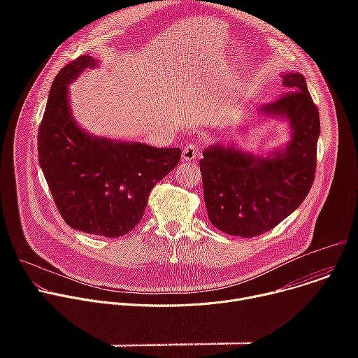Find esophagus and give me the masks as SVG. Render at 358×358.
<instances>
[{"mask_svg": "<svg viewBox=\"0 0 358 358\" xmlns=\"http://www.w3.org/2000/svg\"><path fill=\"white\" fill-rule=\"evenodd\" d=\"M201 157V148L196 144H187L182 150V159L185 162H194Z\"/></svg>", "mask_w": 358, "mask_h": 358, "instance_id": "34e87169", "label": "esophagus"}]
</instances>
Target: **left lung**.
Returning <instances> with one entry per match:
<instances>
[{
	"label": "left lung",
	"mask_w": 358,
	"mask_h": 358,
	"mask_svg": "<svg viewBox=\"0 0 358 358\" xmlns=\"http://www.w3.org/2000/svg\"><path fill=\"white\" fill-rule=\"evenodd\" d=\"M289 89L259 112L285 117L292 140L269 157L235 147L203 150L199 170L210 222L228 235L252 238L275 228L308 196L316 173L320 117L301 73H285Z\"/></svg>",
	"instance_id": "8db88e82"
}]
</instances>
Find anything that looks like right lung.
I'll return each instance as SVG.
<instances>
[{
	"mask_svg": "<svg viewBox=\"0 0 358 358\" xmlns=\"http://www.w3.org/2000/svg\"><path fill=\"white\" fill-rule=\"evenodd\" d=\"M97 65L82 55L57 75L39 124L38 157L55 206L71 228L119 238L140 222L148 194L177 167L181 150L94 137L76 124L68 85Z\"/></svg>",
	"mask_w": 358,
	"mask_h": 358,
	"instance_id": "add662e5",
	"label": "right lung"
}]
</instances>
